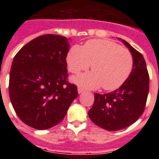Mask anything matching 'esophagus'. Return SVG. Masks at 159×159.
<instances>
[{
  "mask_svg": "<svg viewBox=\"0 0 159 159\" xmlns=\"http://www.w3.org/2000/svg\"><path fill=\"white\" fill-rule=\"evenodd\" d=\"M84 92V89H82V88H78V93L79 94L83 93V92Z\"/></svg>",
  "mask_w": 159,
  "mask_h": 159,
  "instance_id": "obj_1",
  "label": "esophagus"
}]
</instances>
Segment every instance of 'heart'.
Listing matches in <instances>:
<instances>
[{
    "label": "heart",
    "mask_w": 159,
    "mask_h": 159,
    "mask_svg": "<svg viewBox=\"0 0 159 159\" xmlns=\"http://www.w3.org/2000/svg\"><path fill=\"white\" fill-rule=\"evenodd\" d=\"M67 67L71 72L79 73L92 67V72L73 77L72 81L87 89L102 86L107 91L120 87L130 75L133 57L129 50L107 40H91L84 47L75 44L67 56Z\"/></svg>",
    "instance_id": "obj_1"
}]
</instances>
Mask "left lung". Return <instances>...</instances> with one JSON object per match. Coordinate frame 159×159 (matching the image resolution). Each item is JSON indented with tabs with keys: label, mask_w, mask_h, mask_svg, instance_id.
<instances>
[{
	"label": "left lung",
	"mask_w": 159,
	"mask_h": 159,
	"mask_svg": "<svg viewBox=\"0 0 159 159\" xmlns=\"http://www.w3.org/2000/svg\"><path fill=\"white\" fill-rule=\"evenodd\" d=\"M121 40L133 57V67L128 78L110 93H95V102L88 111L90 119L102 129L122 130L135 123L145 109L149 92V79L143 55L126 40Z\"/></svg>",
	"instance_id": "left-lung-1"
}]
</instances>
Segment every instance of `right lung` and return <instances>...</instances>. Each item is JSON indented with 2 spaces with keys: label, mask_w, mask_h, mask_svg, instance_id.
<instances>
[{
  "label": "right lung",
  "mask_w": 159,
  "mask_h": 159,
  "mask_svg": "<svg viewBox=\"0 0 159 159\" xmlns=\"http://www.w3.org/2000/svg\"><path fill=\"white\" fill-rule=\"evenodd\" d=\"M67 37L48 34L25 44L15 56L9 75V97L19 119L36 130L62 121L78 96L67 82Z\"/></svg>",
  "instance_id": "right-lung-1"
}]
</instances>
